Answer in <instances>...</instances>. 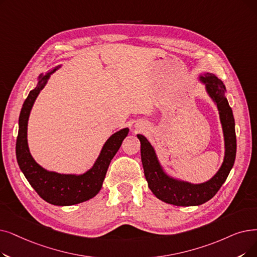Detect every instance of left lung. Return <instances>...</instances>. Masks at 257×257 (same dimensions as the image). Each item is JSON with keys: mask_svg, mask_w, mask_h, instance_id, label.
<instances>
[{"mask_svg": "<svg viewBox=\"0 0 257 257\" xmlns=\"http://www.w3.org/2000/svg\"><path fill=\"white\" fill-rule=\"evenodd\" d=\"M198 81L205 85V90L215 104L224 133L225 155L217 172L204 183L193 184L167 172L159 160L153 145L146 137L138 135L141 142V156L148 187L163 202L174 206H199L213 197L227 180L236 155L235 121L226 97V87L213 73H200Z\"/></svg>", "mask_w": 257, "mask_h": 257, "instance_id": "1", "label": "left lung"}]
</instances>
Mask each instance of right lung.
<instances>
[{"label":"right lung","instance_id":"right-lung-1","mask_svg":"<svg viewBox=\"0 0 257 257\" xmlns=\"http://www.w3.org/2000/svg\"><path fill=\"white\" fill-rule=\"evenodd\" d=\"M61 67H55L45 74L41 73L36 88L32 89L25 99L19 117L16 154L21 171L44 200L55 206H72L94 197L101 190L110 162L128 136L129 128H122L113 133L103 145L93 166L84 173H59L49 171L39 165L32 158L28 146V119L41 90L47 84L51 74Z\"/></svg>","mask_w":257,"mask_h":257}]
</instances>
